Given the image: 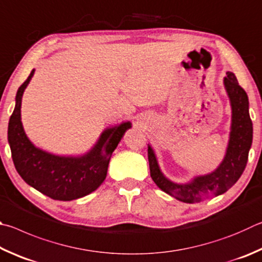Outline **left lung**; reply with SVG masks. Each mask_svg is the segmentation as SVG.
Segmentation results:
<instances>
[{"mask_svg":"<svg viewBox=\"0 0 262 262\" xmlns=\"http://www.w3.org/2000/svg\"><path fill=\"white\" fill-rule=\"evenodd\" d=\"M223 84L231 104V131L223 161L213 172L196 176L186 184H177L163 175L157 155L148 145L150 177L162 191L183 203L195 204L223 194L239 180L246 167L253 139L249 98L232 72H227Z\"/></svg>","mask_w":262,"mask_h":262,"instance_id":"8db88e82","label":"left lung"}]
</instances>
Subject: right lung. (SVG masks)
<instances>
[{"instance_id":"obj_1","label":"right lung","mask_w":262,"mask_h":262,"mask_svg":"<svg viewBox=\"0 0 262 262\" xmlns=\"http://www.w3.org/2000/svg\"><path fill=\"white\" fill-rule=\"evenodd\" d=\"M34 75V69L18 89L16 105L9 119L8 141L17 172L27 184L54 200L70 201L92 193L107 176L108 164L115 148L131 122L108 127L98 143L81 157H58L31 143L20 118L21 98Z\"/></svg>"}]
</instances>
